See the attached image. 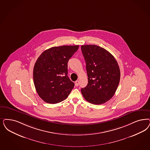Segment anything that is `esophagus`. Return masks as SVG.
Masks as SVG:
<instances>
[{
    "instance_id": "esophagus-1",
    "label": "esophagus",
    "mask_w": 150,
    "mask_h": 150,
    "mask_svg": "<svg viewBox=\"0 0 150 150\" xmlns=\"http://www.w3.org/2000/svg\"><path fill=\"white\" fill-rule=\"evenodd\" d=\"M75 86H79V81H78V80H76V81H75Z\"/></svg>"
}]
</instances>
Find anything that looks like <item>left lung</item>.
Returning a JSON list of instances; mask_svg holds the SVG:
<instances>
[{
  "instance_id": "8db88e82",
  "label": "left lung",
  "mask_w": 150,
  "mask_h": 150,
  "mask_svg": "<svg viewBox=\"0 0 150 150\" xmlns=\"http://www.w3.org/2000/svg\"><path fill=\"white\" fill-rule=\"evenodd\" d=\"M81 48L88 76V85L81 88V93L90 103H105L112 98L119 85L118 63L111 54L98 45H85Z\"/></svg>"
}]
</instances>
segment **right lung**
Segmentation results:
<instances>
[{
    "label": "right lung",
    "instance_id": "add662e5",
    "mask_svg": "<svg viewBox=\"0 0 150 150\" xmlns=\"http://www.w3.org/2000/svg\"><path fill=\"white\" fill-rule=\"evenodd\" d=\"M79 45L52 47L38 58L33 70L35 88L47 103H60L67 98L74 87L67 76V62Z\"/></svg>",
    "mask_w": 150,
    "mask_h": 150
}]
</instances>
